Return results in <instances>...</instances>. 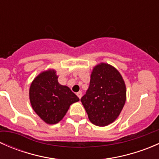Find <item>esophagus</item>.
Segmentation results:
<instances>
[{"instance_id":"esophagus-1","label":"esophagus","mask_w":159,"mask_h":159,"mask_svg":"<svg viewBox=\"0 0 159 159\" xmlns=\"http://www.w3.org/2000/svg\"><path fill=\"white\" fill-rule=\"evenodd\" d=\"M77 96H78L79 98H81V96H82V92H81V91H78V92H77Z\"/></svg>"}]
</instances>
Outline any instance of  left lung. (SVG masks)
<instances>
[{"mask_svg":"<svg viewBox=\"0 0 159 159\" xmlns=\"http://www.w3.org/2000/svg\"><path fill=\"white\" fill-rule=\"evenodd\" d=\"M126 100V88L119 72L108 64L93 69L89 89L81 102L92 124L106 126L121 113Z\"/></svg>","mask_w":159,"mask_h":159,"instance_id":"8db88e82","label":"left lung"}]
</instances>
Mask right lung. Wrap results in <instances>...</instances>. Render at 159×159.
Here are the masks:
<instances>
[{"label": "right lung", "mask_w": 159, "mask_h": 159, "mask_svg": "<svg viewBox=\"0 0 159 159\" xmlns=\"http://www.w3.org/2000/svg\"><path fill=\"white\" fill-rule=\"evenodd\" d=\"M55 70L40 74L30 85L29 95L31 106L37 115L48 124L59 122L70 105L79 101L78 96L67 86L57 81Z\"/></svg>", "instance_id": "obj_1"}]
</instances>
